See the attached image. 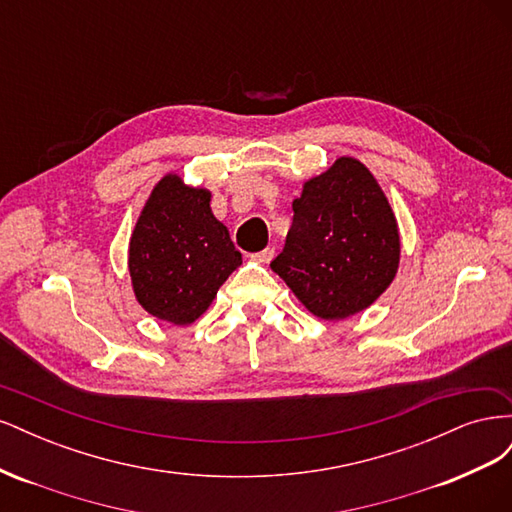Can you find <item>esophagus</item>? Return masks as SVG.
Returning <instances> with one entry per match:
<instances>
[{"label":"esophagus","instance_id":"34e87169","mask_svg":"<svg viewBox=\"0 0 512 512\" xmlns=\"http://www.w3.org/2000/svg\"><path fill=\"white\" fill-rule=\"evenodd\" d=\"M273 256H275V250H273V247H265V250H262V252L252 254V260L260 262V265H269V262L273 260Z\"/></svg>","mask_w":512,"mask_h":512}]
</instances>
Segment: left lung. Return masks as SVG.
<instances>
[{"label":"left lung","instance_id":"obj_1","mask_svg":"<svg viewBox=\"0 0 512 512\" xmlns=\"http://www.w3.org/2000/svg\"><path fill=\"white\" fill-rule=\"evenodd\" d=\"M294 218L271 269L309 314L344 320L395 280L401 239L395 211L371 170L352 156L303 181Z\"/></svg>","mask_w":512,"mask_h":512}]
</instances>
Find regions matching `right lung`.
<instances>
[{"label":"right lung","mask_w":512,"mask_h":512,"mask_svg":"<svg viewBox=\"0 0 512 512\" xmlns=\"http://www.w3.org/2000/svg\"><path fill=\"white\" fill-rule=\"evenodd\" d=\"M241 262L207 188L177 173L153 185L128 247L132 290L147 314L177 327L192 324Z\"/></svg>","instance_id":"right-lung-1"}]
</instances>
